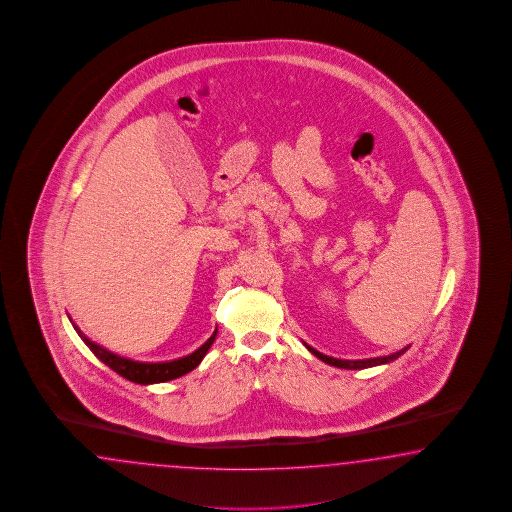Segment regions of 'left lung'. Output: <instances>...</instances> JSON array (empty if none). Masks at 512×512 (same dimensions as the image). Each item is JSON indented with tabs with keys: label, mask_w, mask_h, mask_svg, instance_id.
<instances>
[{
	"label": "left lung",
	"mask_w": 512,
	"mask_h": 512,
	"mask_svg": "<svg viewBox=\"0 0 512 512\" xmlns=\"http://www.w3.org/2000/svg\"><path fill=\"white\" fill-rule=\"evenodd\" d=\"M304 345H306V343H304ZM306 349H308L310 353L315 354L319 360H323L328 366L341 367V369H366V367L380 366V364L394 362L401 354L407 353L408 345L407 347H403L401 351H397V353L388 354V356H377V358H366V360H340V358H332V356H327V354L319 353V351H315L314 347H310V345H306Z\"/></svg>",
	"instance_id": "1"
}]
</instances>
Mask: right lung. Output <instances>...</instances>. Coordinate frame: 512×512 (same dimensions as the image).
<instances>
[{
    "mask_svg": "<svg viewBox=\"0 0 512 512\" xmlns=\"http://www.w3.org/2000/svg\"><path fill=\"white\" fill-rule=\"evenodd\" d=\"M72 321V319H70ZM74 325V323H72ZM76 332L79 334V338L85 341V345L91 349L92 353L96 358H100L104 362L105 366L111 367L115 373H118L120 377L124 379L132 380L137 384H156V382H167V380L178 379L185 373L193 371L195 367L202 362V358L208 353V349L211 347V343L215 341L217 336V330L210 336V340L206 341L202 347H198L195 353L187 354L184 358H178V360H171V362H137L132 358H124V356H118V354L107 351L102 345L94 343L89 340L79 327H76Z\"/></svg>",
    "mask_w": 512,
    "mask_h": 512,
    "instance_id": "obj_1",
    "label": "right lung"
}]
</instances>
